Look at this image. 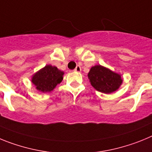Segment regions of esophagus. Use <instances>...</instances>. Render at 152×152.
I'll use <instances>...</instances> for the list:
<instances>
[{
	"label": "esophagus",
	"instance_id": "34e87169",
	"mask_svg": "<svg viewBox=\"0 0 152 152\" xmlns=\"http://www.w3.org/2000/svg\"><path fill=\"white\" fill-rule=\"evenodd\" d=\"M75 72H81V68H80V67L79 66V65H77V66L76 67V68H75Z\"/></svg>",
	"mask_w": 152,
	"mask_h": 152
}]
</instances>
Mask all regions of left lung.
Segmentation results:
<instances>
[{
  "mask_svg": "<svg viewBox=\"0 0 152 152\" xmlns=\"http://www.w3.org/2000/svg\"><path fill=\"white\" fill-rule=\"evenodd\" d=\"M88 76L93 88L103 94L116 91L123 81L121 75L100 64L91 67Z\"/></svg>",
  "mask_w": 152,
  "mask_h": 152,
  "instance_id": "obj_1",
  "label": "left lung"
}]
</instances>
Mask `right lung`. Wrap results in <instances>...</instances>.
Returning <instances> with one entry per match:
<instances>
[{"label":"right lung","instance_id":"1","mask_svg":"<svg viewBox=\"0 0 152 152\" xmlns=\"http://www.w3.org/2000/svg\"><path fill=\"white\" fill-rule=\"evenodd\" d=\"M64 72L57 67L47 64L44 68L33 74L31 82L37 91L42 93H49L55 89L57 84L63 80Z\"/></svg>","mask_w":152,"mask_h":152}]
</instances>
